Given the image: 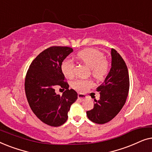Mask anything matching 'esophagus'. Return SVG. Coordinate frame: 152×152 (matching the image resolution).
Segmentation results:
<instances>
[{"mask_svg":"<svg viewBox=\"0 0 152 152\" xmlns=\"http://www.w3.org/2000/svg\"><path fill=\"white\" fill-rule=\"evenodd\" d=\"M77 97H78V99L81 101H84V100H85V99L86 98V95H84V94H82V93H79L77 95Z\"/></svg>","mask_w":152,"mask_h":152,"instance_id":"obj_1","label":"esophagus"}]
</instances>
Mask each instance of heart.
Here are the masks:
<instances>
[{"label": "heart", "instance_id": "heart-1", "mask_svg": "<svg viewBox=\"0 0 152 152\" xmlns=\"http://www.w3.org/2000/svg\"><path fill=\"white\" fill-rule=\"evenodd\" d=\"M77 58L82 63L91 68V74L95 79L102 80L106 77L109 71V63L104 59L102 52L94 48L83 50L77 54ZM61 69L63 74L68 78H72L75 75V66L69 59L62 61ZM93 86V83L89 80H77L72 83V88L80 92H86Z\"/></svg>", "mask_w": 152, "mask_h": 152}]
</instances>
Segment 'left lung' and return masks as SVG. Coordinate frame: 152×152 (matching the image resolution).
<instances>
[{
    "instance_id": "8db88e82",
    "label": "left lung",
    "mask_w": 152,
    "mask_h": 152,
    "mask_svg": "<svg viewBox=\"0 0 152 152\" xmlns=\"http://www.w3.org/2000/svg\"><path fill=\"white\" fill-rule=\"evenodd\" d=\"M111 68L104 82L96 89L99 100L95 99L87 117L97 124H104L118 115L126 102L129 90V77L125 62L115 49H111Z\"/></svg>"
}]
</instances>
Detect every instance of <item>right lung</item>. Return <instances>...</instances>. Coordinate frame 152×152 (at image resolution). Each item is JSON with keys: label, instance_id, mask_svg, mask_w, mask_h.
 I'll return each instance as SVG.
<instances>
[{"label": "right lung", "instance_id": "right-lung-1", "mask_svg": "<svg viewBox=\"0 0 152 152\" xmlns=\"http://www.w3.org/2000/svg\"><path fill=\"white\" fill-rule=\"evenodd\" d=\"M73 50L66 46H52L33 60L27 72L25 91L29 105L37 118L45 124L59 126L68 119L70 106L77 99V93L69 89L61 71L62 61ZM65 91L57 95L55 88Z\"/></svg>", "mask_w": 152, "mask_h": 152}]
</instances>
